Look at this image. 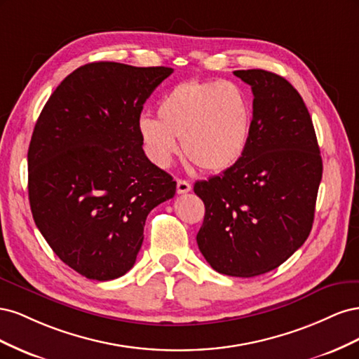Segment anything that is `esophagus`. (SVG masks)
<instances>
[{
    "label": "esophagus",
    "instance_id": "obj_1",
    "mask_svg": "<svg viewBox=\"0 0 359 359\" xmlns=\"http://www.w3.org/2000/svg\"><path fill=\"white\" fill-rule=\"evenodd\" d=\"M191 190V184L186 180H178L177 181V193L178 194H184V193H189Z\"/></svg>",
    "mask_w": 359,
    "mask_h": 359
}]
</instances>
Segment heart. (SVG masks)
I'll return each mask as SVG.
<instances>
[{"label":"heart","mask_w":359,"mask_h":359,"mask_svg":"<svg viewBox=\"0 0 359 359\" xmlns=\"http://www.w3.org/2000/svg\"><path fill=\"white\" fill-rule=\"evenodd\" d=\"M158 119L142 115L137 132L154 165L168 168L181 139L186 157L206 172L238 163L250 142L253 107L248 94L226 81H186L163 95Z\"/></svg>","instance_id":"b5f03b06"}]
</instances>
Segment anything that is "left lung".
<instances>
[{"label":"left lung","instance_id":"8db88e82","mask_svg":"<svg viewBox=\"0 0 359 359\" xmlns=\"http://www.w3.org/2000/svg\"><path fill=\"white\" fill-rule=\"evenodd\" d=\"M253 91L244 156L194 184L205 203L196 241L217 273L255 277L287 260L307 240L322 180V157L299 93L266 70H236Z\"/></svg>","mask_w":359,"mask_h":359}]
</instances>
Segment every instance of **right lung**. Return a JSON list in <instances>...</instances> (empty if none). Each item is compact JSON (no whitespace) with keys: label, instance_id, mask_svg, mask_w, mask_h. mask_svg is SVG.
<instances>
[{"label":"right lung","instance_id":"1","mask_svg":"<svg viewBox=\"0 0 359 359\" xmlns=\"http://www.w3.org/2000/svg\"><path fill=\"white\" fill-rule=\"evenodd\" d=\"M170 67L91 62L64 79L37 119L28 148L32 219L64 264L114 280L136 262L149 211L177 182L151 163L137 121Z\"/></svg>","mask_w":359,"mask_h":359}]
</instances>
